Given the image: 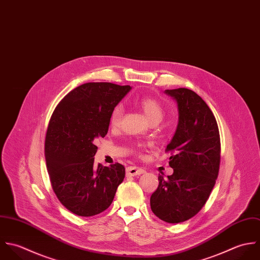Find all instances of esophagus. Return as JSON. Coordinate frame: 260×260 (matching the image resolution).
<instances>
[{"label": "esophagus", "mask_w": 260, "mask_h": 260, "mask_svg": "<svg viewBox=\"0 0 260 260\" xmlns=\"http://www.w3.org/2000/svg\"><path fill=\"white\" fill-rule=\"evenodd\" d=\"M146 171L143 168H139V167H127L126 168V174L128 176H140L142 174H144Z\"/></svg>", "instance_id": "34e87169"}]
</instances>
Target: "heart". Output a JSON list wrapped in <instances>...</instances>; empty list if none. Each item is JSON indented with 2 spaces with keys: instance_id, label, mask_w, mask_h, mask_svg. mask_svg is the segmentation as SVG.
<instances>
[{
  "instance_id": "b5f03b06",
  "label": "heart",
  "mask_w": 260,
  "mask_h": 260,
  "mask_svg": "<svg viewBox=\"0 0 260 260\" xmlns=\"http://www.w3.org/2000/svg\"><path fill=\"white\" fill-rule=\"evenodd\" d=\"M138 104L142 107L148 118L153 120H159L164 114V107L153 96H144L139 100ZM123 114V108L120 104H117L113 107L110 116L109 123L112 127H117L120 124Z\"/></svg>"
}]
</instances>
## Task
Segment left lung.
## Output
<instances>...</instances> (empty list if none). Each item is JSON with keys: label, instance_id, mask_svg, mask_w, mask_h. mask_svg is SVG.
Instances as JSON below:
<instances>
[{"label": "left lung", "instance_id": "obj_1", "mask_svg": "<svg viewBox=\"0 0 260 260\" xmlns=\"http://www.w3.org/2000/svg\"><path fill=\"white\" fill-rule=\"evenodd\" d=\"M178 104L179 122L167 146L174 173L158 176L151 196V209L168 223H181L195 216L207 202L220 166V135L207 104L188 88L167 89Z\"/></svg>", "mask_w": 260, "mask_h": 260}]
</instances>
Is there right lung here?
I'll list each match as a JSON object with an SVG mask.
<instances>
[{
  "instance_id": "obj_1",
  "label": "right lung",
  "mask_w": 260,
  "mask_h": 260,
  "mask_svg": "<svg viewBox=\"0 0 260 260\" xmlns=\"http://www.w3.org/2000/svg\"><path fill=\"white\" fill-rule=\"evenodd\" d=\"M131 90L110 82L84 83L67 93L53 111L45 137V158L58 200L70 212L90 217L112 203L125 169L94 165V139L104 138L113 107Z\"/></svg>"
}]
</instances>
